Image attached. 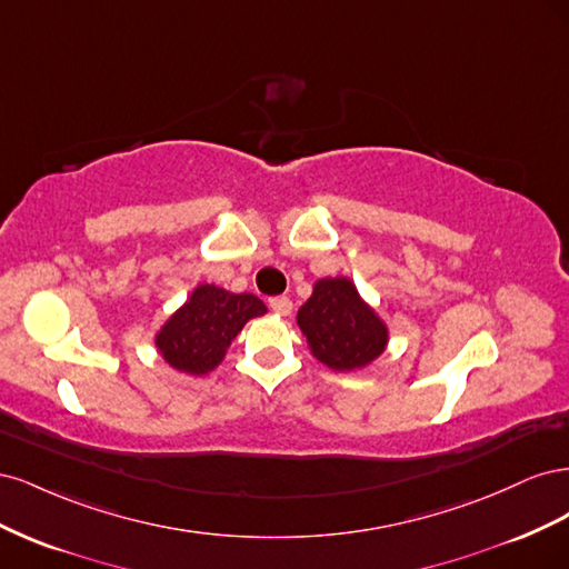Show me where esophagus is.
Listing matches in <instances>:
<instances>
[{
    "instance_id": "1",
    "label": "esophagus",
    "mask_w": 569,
    "mask_h": 569,
    "mask_svg": "<svg viewBox=\"0 0 569 569\" xmlns=\"http://www.w3.org/2000/svg\"><path fill=\"white\" fill-rule=\"evenodd\" d=\"M270 308L278 316H289L291 313V301L287 297H274V299H270Z\"/></svg>"
}]
</instances>
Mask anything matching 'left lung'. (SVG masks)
<instances>
[{
  "label": "left lung",
  "instance_id": "left-lung-1",
  "mask_svg": "<svg viewBox=\"0 0 569 569\" xmlns=\"http://www.w3.org/2000/svg\"><path fill=\"white\" fill-rule=\"evenodd\" d=\"M308 351L337 372H356L387 351L389 327L349 278H322L299 308Z\"/></svg>",
  "mask_w": 569,
  "mask_h": 569
}]
</instances>
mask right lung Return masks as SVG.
Here are the masks:
<instances>
[{"instance_id": "obj_1", "label": "right lung", "mask_w": 569, "mask_h": 569, "mask_svg": "<svg viewBox=\"0 0 569 569\" xmlns=\"http://www.w3.org/2000/svg\"><path fill=\"white\" fill-rule=\"evenodd\" d=\"M266 313L268 308L258 297L247 291L234 295L218 284L203 282L159 327V332L153 335V347L168 368L189 377L209 375L222 363L242 327Z\"/></svg>"}]
</instances>
